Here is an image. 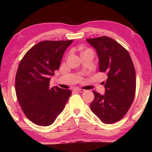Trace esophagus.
<instances>
[{
	"instance_id": "1",
	"label": "esophagus",
	"mask_w": 152,
	"mask_h": 152,
	"mask_svg": "<svg viewBox=\"0 0 152 152\" xmlns=\"http://www.w3.org/2000/svg\"><path fill=\"white\" fill-rule=\"evenodd\" d=\"M74 91H76V92H83L85 91V90L80 89V88H74Z\"/></svg>"
}]
</instances>
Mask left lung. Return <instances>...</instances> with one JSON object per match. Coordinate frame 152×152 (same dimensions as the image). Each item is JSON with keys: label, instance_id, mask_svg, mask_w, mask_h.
Segmentation results:
<instances>
[{"label": "left lung", "instance_id": "obj_1", "mask_svg": "<svg viewBox=\"0 0 152 152\" xmlns=\"http://www.w3.org/2000/svg\"><path fill=\"white\" fill-rule=\"evenodd\" d=\"M96 51L99 71L107 74L105 91H93L92 112L105 124L118 121L125 116L134 99L135 70L129 53L112 38L107 36L87 39Z\"/></svg>", "mask_w": 152, "mask_h": 152}]
</instances>
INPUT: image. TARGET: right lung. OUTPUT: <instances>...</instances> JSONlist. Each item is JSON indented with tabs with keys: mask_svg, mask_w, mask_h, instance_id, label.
Wrapping results in <instances>:
<instances>
[{
	"mask_svg": "<svg viewBox=\"0 0 152 152\" xmlns=\"http://www.w3.org/2000/svg\"><path fill=\"white\" fill-rule=\"evenodd\" d=\"M73 40L43 41L25 53L18 67L15 91L23 111L31 121L49 126L63 111L70 90L50 87L51 77Z\"/></svg>",
	"mask_w": 152,
	"mask_h": 152,
	"instance_id": "add662e5",
	"label": "right lung"
}]
</instances>
